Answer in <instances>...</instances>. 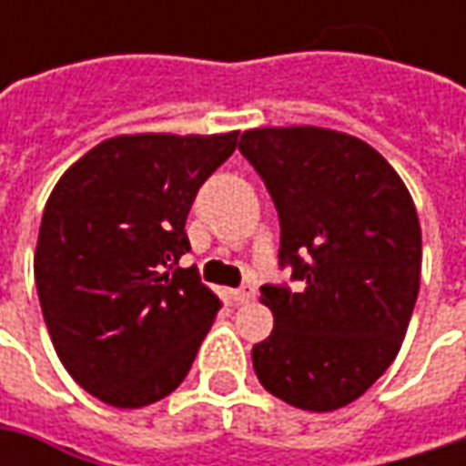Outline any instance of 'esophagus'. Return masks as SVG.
<instances>
[{
	"label": "esophagus",
	"instance_id": "1",
	"mask_svg": "<svg viewBox=\"0 0 466 466\" xmlns=\"http://www.w3.org/2000/svg\"><path fill=\"white\" fill-rule=\"evenodd\" d=\"M254 296H257V285H251V282H243L241 288L230 290V298H233L236 303H248Z\"/></svg>",
	"mask_w": 466,
	"mask_h": 466
}]
</instances>
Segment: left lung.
Here are the masks:
<instances>
[{
	"mask_svg": "<svg viewBox=\"0 0 466 466\" xmlns=\"http://www.w3.org/2000/svg\"><path fill=\"white\" fill-rule=\"evenodd\" d=\"M279 218V269L261 285L275 329L254 345L261 386L282 402L331 412L366 394L397 358L420 290L422 236L397 170L358 137L248 129L238 142Z\"/></svg>",
	"mask_w": 466,
	"mask_h": 466,
	"instance_id": "left-lung-1",
	"label": "left lung"
}]
</instances>
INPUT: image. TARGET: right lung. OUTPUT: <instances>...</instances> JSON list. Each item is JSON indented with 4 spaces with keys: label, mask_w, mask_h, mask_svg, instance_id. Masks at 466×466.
Instances as JSON below:
<instances>
[{
    "label": "right lung",
    "mask_w": 466,
    "mask_h": 466,
    "mask_svg": "<svg viewBox=\"0 0 466 466\" xmlns=\"http://www.w3.org/2000/svg\"><path fill=\"white\" fill-rule=\"evenodd\" d=\"M238 132L121 135L59 178L35 246V288L56 355L100 402L135 410L187 379L220 311L187 254L199 187Z\"/></svg>",
    "instance_id": "add662e5"
}]
</instances>
